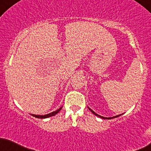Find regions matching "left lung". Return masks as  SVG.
Wrapping results in <instances>:
<instances>
[{"label": "left lung", "mask_w": 151, "mask_h": 151, "mask_svg": "<svg viewBox=\"0 0 151 151\" xmlns=\"http://www.w3.org/2000/svg\"><path fill=\"white\" fill-rule=\"evenodd\" d=\"M89 108V110H90V111L92 112V113H93V114L94 115H96V116H98V117H100V118H101V119H114V118H116V117H119V116H121L122 114H120V115H118V116H113V117H108V118H107V117H103V116H99V115H98L97 114V113H95L94 111H93V110H92L90 108V107H88Z\"/></svg>", "instance_id": "8db88e82"}]
</instances>
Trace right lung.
Returning a JSON list of instances; mask_svg holds the SVG:
<instances>
[{
  "label": "right lung",
  "instance_id": "1",
  "mask_svg": "<svg viewBox=\"0 0 151 151\" xmlns=\"http://www.w3.org/2000/svg\"><path fill=\"white\" fill-rule=\"evenodd\" d=\"M61 108H62V107H60V108L58 109V110H55V111H53V112H52V113H49V114L44 115V116H43V115H42V116H41V115H35V114H31V115L32 116H34V117L38 118V119H46V118L51 117V116H55V114H57V113H58V112H59L60 110H61Z\"/></svg>",
  "mask_w": 151,
  "mask_h": 151
}]
</instances>
